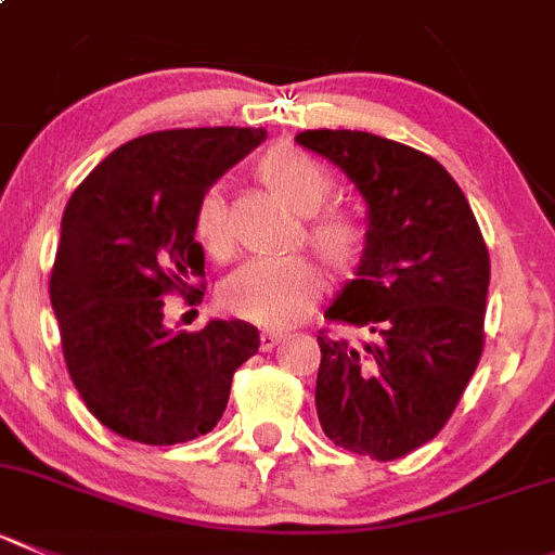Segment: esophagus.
<instances>
[{
  "label": "esophagus",
  "mask_w": 555,
  "mask_h": 555,
  "mask_svg": "<svg viewBox=\"0 0 555 555\" xmlns=\"http://www.w3.org/2000/svg\"><path fill=\"white\" fill-rule=\"evenodd\" d=\"M281 340H283V332H272V330L261 332V351H272Z\"/></svg>",
  "instance_id": "34e87169"
}]
</instances>
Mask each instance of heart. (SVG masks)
<instances>
[{"mask_svg": "<svg viewBox=\"0 0 555 555\" xmlns=\"http://www.w3.org/2000/svg\"><path fill=\"white\" fill-rule=\"evenodd\" d=\"M258 177L269 193L299 218H313L326 207L332 179L313 157L292 146H278L258 163ZM195 236L212 258L234 250L229 207L218 188L195 209ZM308 242L335 274H351L365 250V231L346 215H324L308 225ZM324 292V274L308 258L247 261L225 278L220 302L236 319L261 326H288L310 313Z\"/></svg>", "mask_w": 555, "mask_h": 555, "instance_id": "1", "label": "heart"}]
</instances>
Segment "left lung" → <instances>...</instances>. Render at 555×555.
<instances>
[{
	"instance_id": "8db88e82",
	"label": "left lung",
	"mask_w": 555,
	"mask_h": 555,
	"mask_svg": "<svg viewBox=\"0 0 555 555\" xmlns=\"http://www.w3.org/2000/svg\"><path fill=\"white\" fill-rule=\"evenodd\" d=\"M297 144L367 204L357 278L324 315L371 337H319V422L343 450L398 461L439 436L477 371L488 247L463 190L425 152L362 130H305Z\"/></svg>"
}]
</instances>
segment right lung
<instances>
[{
    "label": "right lung",
    "instance_id": "right-lung-1",
    "mask_svg": "<svg viewBox=\"0 0 555 555\" xmlns=\"http://www.w3.org/2000/svg\"><path fill=\"white\" fill-rule=\"evenodd\" d=\"M263 128L160 130L111 152L62 215L51 272L67 373L87 409L122 439L168 447L212 430L234 371L261 346L247 321L168 330L163 299H202L195 209Z\"/></svg>",
    "mask_w": 555,
    "mask_h": 555
}]
</instances>
